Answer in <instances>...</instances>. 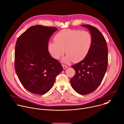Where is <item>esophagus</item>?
Masks as SVG:
<instances>
[{"label": "esophagus", "instance_id": "1", "mask_svg": "<svg viewBox=\"0 0 124 124\" xmlns=\"http://www.w3.org/2000/svg\"><path fill=\"white\" fill-rule=\"evenodd\" d=\"M62 67H63V68L64 69H65L66 68H67L68 67V66H67V65H64V64H62Z\"/></svg>", "mask_w": 124, "mask_h": 124}]
</instances>
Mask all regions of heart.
<instances>
[{
    "mask_svg": "<svg viewBox=\"0 0 124 124\" xmlns=\"http://www.w3.org/2000/svg\"><path fill=\"white\" fill-rule=\"evenodd\" d=\"M55 42H51L48 49L52 56L58 59L65 50L67 55L65 62L72 60L74 62L84 59L88 54L92 43L91 34L85 30L64 29L57 33L54 37Z\"/></svg>",
    "mask_w": 124,
    "mask_h": 124,
    "instance_id": "heart-1",
    "label": "heart"
}]
</instances>
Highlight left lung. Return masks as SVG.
I'll return each instance as SVG.
<instances>
[{
  "label": "left lung",
  "mask_w": 124,
  "mask_h": 124,
  "mask_svg": "<svg viewBox=\"0 0 124 124\" xmlns=\"http://www.w3.org/2000/svg\"><path fill=\"white\" fill-rule=\"evenodd\" d=\"M90 31L92 43L85 57L71 66L75 74L70 79L72 87L78 93L85 95L94 92L101 85L108 66V49L105 38L95 27L83 24Z\"/></svg>",
  "instance_id": "left-lung-1"
}]
</instances>
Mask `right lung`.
I'll return each instance as SVG.
<instances>
[{
    "mask_svg": "<svg viewBox=\"0 0 124 124\" xmlns=\"http://www.w3.org/2000/svg\"><path fill=\"white\" fill-rule=\"evenodd\" d=\"M57 28L32 26L18 38L15 45L14 67L23 86L30 92L43 95L53 87L63 68L48 51V42Z\"/></svg>",
    "mask_w": 124,
    "mask_h": 124,
    "instance_id": "obj_1",
    "label": "right lung"
}]
</instances>
